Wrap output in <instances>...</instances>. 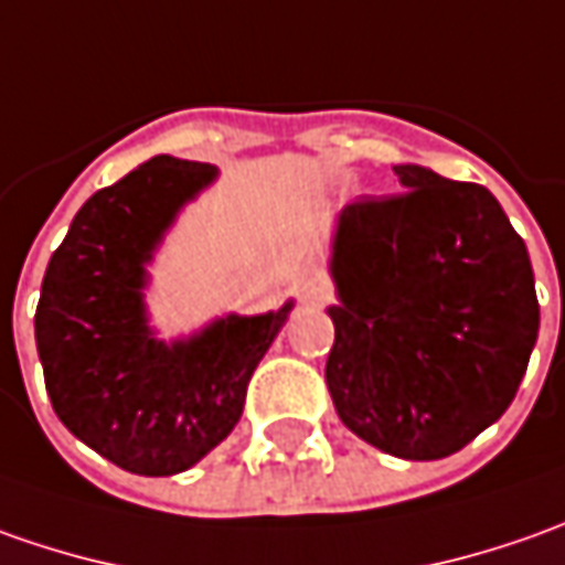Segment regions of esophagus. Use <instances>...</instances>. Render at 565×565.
Listing matches in <instances>:
<instances>
[{
    "label": "esophagus",
    "mask_w": 565,
    "mask_h": 565,
    "mask_svg": "<svg viewBox=\"0 0 565 565\" xmlns=\"http://www.w3.org/2000/svg\"><path fill=\"white\" fill-rule=\"evenodd\" d=\"M297 297L306 306H319V302L331 300V284L324 281L316 271H306L300 281H297Z\"/></svg>",
    "instance_id": "34e87169"
}]
</instances>
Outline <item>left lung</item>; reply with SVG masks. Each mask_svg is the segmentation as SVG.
Here are the masks:
<instances>
[{
	"label": "left lung",
	"mask_w": 565,
	"mask_h": 565,
	"mask_svg": "<svg viewBox=\"0 0 565 565\" xmlns=\"http://www.w3.org/2000/svg\"><path fill=\"white\" fill-rule=\"evenodd\" d=\"M403 193L343 205L324 381L341 422L444 459L507 413L537 341L529 249L481 184L397 166Z\"/></svg>",
	"instance_id": "obj_1"
}]
</instances>
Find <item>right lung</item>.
I'll use <instances>...</instances> for the list:
<instances>
[{"label": "right lung", "mask_w": 565, "mask_h": 565, "mask_svg": "<svg viewBox=\"0 0 565 565\" xmlns=\"http://www.w3.org/2000/svg\"><path fill=\"white\" fill-rule=\"evenodd\" d=\"M215 168L156 156L93 193L52 253L36 350L52 409L77 440L134 476H178L241 422L246 384L294 302L227 316L186 341L147 324V263Z\"/></svg>", "instance_id": "1"}]
</instances>
